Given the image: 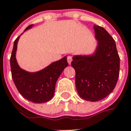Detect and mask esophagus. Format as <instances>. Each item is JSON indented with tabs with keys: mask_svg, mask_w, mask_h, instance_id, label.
<instances>
[{
	"mask_svg": "<svg viewBox=\"0 0 131 131\" xmlns=\"http://www.w3.org/2000/svg\"><path fill=\"white\" fill-rule=\"evenodd\" d=\"M67 60H68V62L69 63V64H70L71 63L72 61V57L71 56H68V58H67Z\"/></svg>",
	"mask_w": 131,
	"mask_h": 131,
	"instance_id": "esophagus-1",
	"label": "esophagus"
}]
</instances>
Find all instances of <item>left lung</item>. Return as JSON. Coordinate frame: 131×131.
<instances>
[{
    "instance_id": "8db88e82",
    "label": "left lung",
    "mask_w": 131,
    "mask_h": 131,
    "mask_svg": "<svg viewBox=\"0 0 131 131\" xmlns=\"http://www.w3.org/2000/svg\"><path fill=\"white\" fill-rule=\"evenodd\" d=\"M98 46L94 55L74 56L71 66L80 96L96 102L109 95L116 85L119 74V57L115 41L99 26H94Z\"/></svg>"
}]
</instances>
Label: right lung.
<instances>
[{"instance_id": "1", "label": "right lung", "mask_w": 131, "mask_h": 131, "mask_svg": "<svg viewBox=\"0 0 131 131\" xmlns=\"http://www.w3.org/2000/svg\"><path fill=\"white\" fill-rule=\"evenodd\" d=\"M31 26L32 25H29L24 31L31 28ZM19 37L20 36L14 41L10 57L11 71L15 85L20 94L27 100L37 104L48 102L53 98L58 77L64 68L68 66L67 57H65L60 60L53 62L37 73L25 71L18 66L15 58Z\"/></svg>"}]
</instances>
